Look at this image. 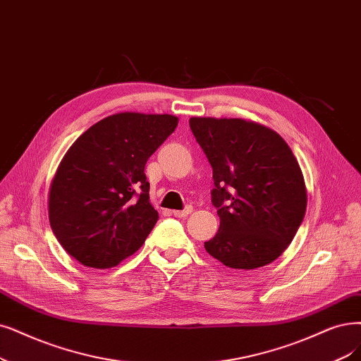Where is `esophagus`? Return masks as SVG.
I'll list each match as a JSON object with an SVG mask.
<instances>
[{"mask_svg": "<svg viewBox=\"0 0 361 361\" xmlns=\"http://www.w3.org/2000/svg\"><path fill=\"white\" fill-rule=\"evenodd\" d=\"M192 211H193V208H192V207H188L185 209H176V211H172V214L176 216V217H188L189 214H192Z\"/></svg>", "mask_w": 361, "mask_h": 361, "instance_id": "1", "label": "esophagus"}]
</instances>
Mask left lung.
Masks as SVG:
<instances>
[{"label": "left lung", "instance_id": "obj_1", "mask_svg": "<svg viewBox=\"0 0 361 361\" xmlns=\"http://www.w3.org/2000/svg\"><path fill=\"white\" fill-rule=\"evenodd\" d=\"M189 123L216 185L220 229L205 243L207 252L232 269L272 263L293 241L308 204L296 156L279 133L252 120L192 117Z\"/></svg>", "mask_w": 361, "mask_h": 361}]
</instances>
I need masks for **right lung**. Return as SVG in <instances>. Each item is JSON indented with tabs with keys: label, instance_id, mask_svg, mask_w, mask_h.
I'll return each mask as SVG.
<instances>
[{
	"label": "right lung",
	"instance_id": "obj_1",
	"mask_svg": "<svg viewBox=\"0 0 361 361\" xmlns=\"http://www.w3.org/2000/svg\"><path fill=\"white\" fill-rule=\"evenodd\" d=\"M178 125L171 114L117 113L80 135L49 190V221L62 248L87 268L132 256L159 219L144 168Z\"/></svg>",
	"mask_w": 361,
	"mask_h": 361
}]
</instances>
